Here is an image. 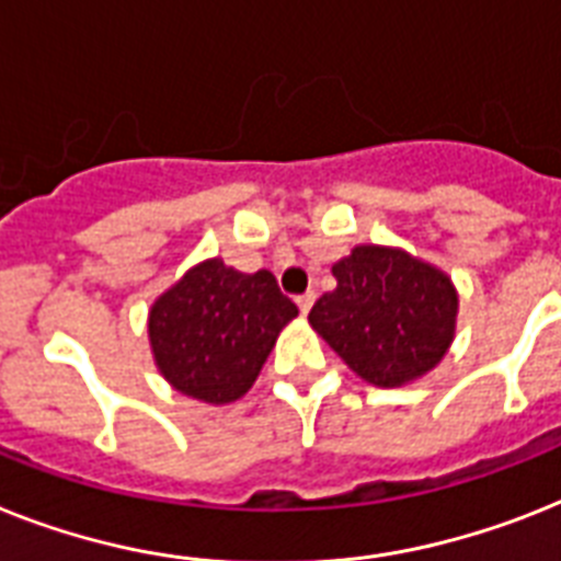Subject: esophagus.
Returning <instances> with one entry per match:
<instances>
[{"mask_svg": "<svg viewBox=\"0 0 561 561\" xmlns=\"http://www.w3.org/2000/svg\"><path fill=\"white\" fill-rule=\"evenodd\" d=\"M312 304H314V291H307V295H300V298H298L300 314H307L309 309H312Z\"/></svg>", "mask_w": 561, "mask_h": 561, "instance_id": "1", "label": "esophagus"}]
</instances>
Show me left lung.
Instances as JSON below:
<instances>
[{
	"instance_id": "obj_1",
	"label": "left lung",
	"mask_w": 561,
	"mask_h": 561,
	"mask_svg": "<svg viewBox=\"0 0 561 561\" xmlns=\"http://www.w3.org/2000/svg\"><path fill=\"white\" fill-rule=\"evenodd\" d=\"M337 286L309 323L373 387H404L436 369L456 337L450 275L398 247L360 243L332 266Z\"/></svg>"
}]
</instances>
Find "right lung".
Listing matches in <instances>:
<instances>
[{"mask_svg":"<svg viewBox=\"0 0 561 561\" xmlns=\"http://www.w3.org/2000/svg\"><path fill=\"white\" fill-rule=\"evenodd\" d=\"M298 307L272 272L254 275L220 257L194 263L148 309V344L165 381L203 404H231L252 390L277 335Z\"/></svg>","mask_w":561,"mask_h":561,"instance_id":"1","label":"right lung"}]
</instances>
